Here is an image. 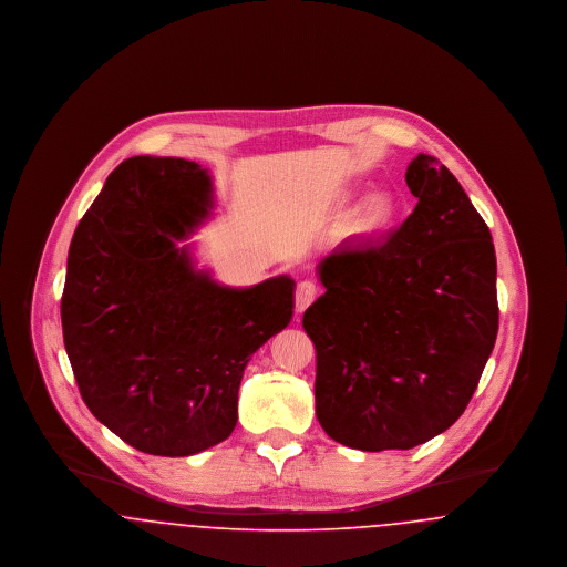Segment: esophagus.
Instances as JSON below:
<instances>
[{"label":"esophagus","instance_id":"34e87169","mask_svg":"<svg viewBox=\"0 0 567 567\" xmlns=\"http://www.w3.org/2000/svg\"><path fill=\"white\" fill-rule=\"evenodd\" d=\"M317 297V287L310 280H301L296 289V312L301 315Z\"/></svg>","mask_w":567,"mask_h":567}]
</instances>
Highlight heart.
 Masks as SVG:
<instances>
[{"label": "heart", "mask_w": 567, "mask_h": 567, "mask_svg": "<svg viewBox=\"0 0 567 567\" xmlns=\"http://www.w3.org/2000/svg\"><path fill=\"white\" fill-rule=\"evenodd\" d=\"M400 215V204L391 190L370 193L351 216L349 231L359 238H370L389 229Z\"/></svg>", "instance_id": "heart-1"}]
</instances>
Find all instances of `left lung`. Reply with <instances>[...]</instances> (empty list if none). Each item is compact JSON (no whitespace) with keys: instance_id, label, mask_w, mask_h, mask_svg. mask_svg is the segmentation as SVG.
Here are the masks:
<instances>
[{"instance_id":"left-lung-1","label":"left lung","mask_w":567,"mask_h":567,"mask_svg":"<svg viewBox=\"0 0 567 567\" xmlns=\"http://www.w3.org/2000/svg\"><path fill=\"white\" fill-rule=\"evenodd\" d=\"M412 215L382 244L344 243L319 264L303 312L317 349V419L351 449L408 451L446 432L495 347L491 231L446 165L405 169Z\"/></svg>"}]
</instances>
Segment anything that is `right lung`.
I'll use <instances>...</instances> for the list:
<instances>
[{
    "label": "right lung",
    "instance_id": "right-lung-1",
    "mask_svg": "<svg viewBox=\"0 0 567 567\" xmlns=\"http://www.w3.org/2000/svg\"><path fill=\"white\" fill-rule=\"evenodd\" d=\"M213 204L199 163L132 157L70 244L61 324L82 400L148 455L189 457L227 440L246 363L293 317V278L223 287L176 246Z\"/></svg>",
    "mask_w": 567,
    "mask_h": 567
}]
</instances>
